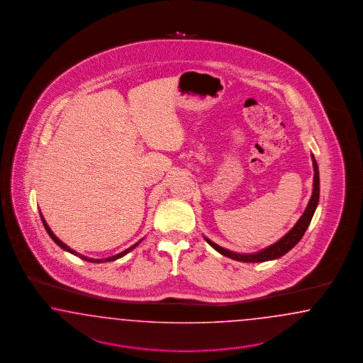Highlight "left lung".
<instances>
[{
  "instance_id": "8db88e82",
  "label": "left lung",
  "mask_w": 363,
  "mask_h": 363,
  "mask_svg": "<svg viewBox=\"0 0 363 363\" xmlns=\"http://www.w3.org/2000/svg\"><path fill=\"white\" fill-rule=\"evenodd\" d=\"M311 161H313V169H314V178H313V193H311V197L308 201V206L303 211V214L301 216V218L297 220V223L291 228V230L287 231L285 235L274 242L273 245H269L266 246L262 250H258L255 253H235V252H231L228 250L225 247H222L220 245L214 243V242L209 240L208 237L203 235V238L206 240V242L209 243L210 246L217 250L218 253L225 255V257H229L231 259H235V261H240V262H266V261H273V259H278L281 258L282 255H285L287 252H290L298 242L301 241V238L303 237L305 231L308 228L311 218L315 213V209L318 206L319 202V172H318V164L314 158V155L311 154Z\"/></svg>"
}]
</instances>
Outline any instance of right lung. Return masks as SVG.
<instances>
[{
    "mask_svg": "<svg viewBox=\"0 0 363 363\" xmlns=\"http://www.w3.org/2000/svg\"><path fill=\"white\" fill-rule=\"evenodd\" d=\"M40 216H41V220H43V223H44L45 229H46V231H48V234L50 235V238L53 240V241L61 247V249H64L65 252H67V253L73 254V255H77V257H79L81 259H84V261H88V262H93V264H102V262H111V261H116V259H118V258H122L123 255H126L128 253H130L132 252L133 249H135L141 242L143 241V240H140L138 242H135L134 245H132L130 247H128L126 250H123V252H121V253L116 254V255H113V257H108V258H105V259H96V258H89V257H86V255H82V254L77 253L76 250H73V249H70L66 243H64L62 241H60L57 237L55 235V233L52 231V229L48 226V223H46V220H45L44 216L41 214V211H40Z\"/></svg>",
    "mask_w": 363,
    "mask_h": 363,
    "instance_id": "obj_1",
    "label": "right lung"
}]
</instances>
